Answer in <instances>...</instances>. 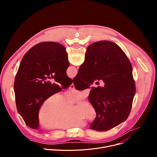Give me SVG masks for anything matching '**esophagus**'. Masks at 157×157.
Returning a JSON list of instances; mask_svg holds the SVG:
<instances>
[{
    "label": "esophagus",
    "instance_id": "34e87169",
    "mask_svg": "<svg viewBox=\"0 0 157 157\" xmlns=\"http://www.w3.org/2000/svg\"><path fill=\"white\" fill-rule=\"evenodd\" d=\"M70 89H75V86H74L73 83L70 86Z\"/></svg>",
    "mask_w": 157,
    "mask_h": 157
}]
</instances>
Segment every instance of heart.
<instances>
[{
  "mask_svg": "<svg viewBox=\"0 0 157 157\" xmlns=\"http://www.w3.org/2000/svg\"><path fill=\"white\" fill-rule=\"evenodd\" d=\"M87 96L85 91L72 89L61 96L55 93L48 96L41 104L38 121L43 127L66 130L79 127L84 124L83 119L93 122L96 117L94 107L88 102H79L73 107L71 104L83 100Z\"/></svg>",
  "mask_w": 157,
  "mask_h": 157,
  "instance_id": "obj_1",
  "label": "heart"
}]
</instances>
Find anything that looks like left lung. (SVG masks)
I'll return each mask as SVG.
<instances>
[{
    "mask_svg": "<svg viewBox=\"0 0 157 157\" xmlns=\"http://www.w3.org/2000/svg\"><path fill=\"white\" fill-rule=\"evenodd\" d=\"M69 66L66 48L55 42L40 43L22 58L13 89L17 111L27 126L38 129V113L43 101L71 85L73 80L66 75ZM51 78L55 83L47 80Z\"/></svg>",
    "mask_w": 157,
    "mask_h": 157,
    "instance_id": "obj_1",
    "label": "left lung"
}]
</instances>
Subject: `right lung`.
Masks as SVG:
<instances>
[{
	"label": "right lung",
	"mask_w": 157,
	"mask_h": 157,
	"mask_svg": "<svg viewBox=\"0 0 157 157\" xmlns=\"http://www.w3.org/2000/svg\"><path fill=\"white\" fill-rule=\"evenodd\" d=\"M96 80H102L103 83L92 87L88 96L96 112L89 128L107 131L128 118L136 94L132 64L114 42L101 41L87 47L84 61L73 83L81 91L90 87Z\"/></svg>",
	"instance_id": "right-lung-1"
}]
</instances>
